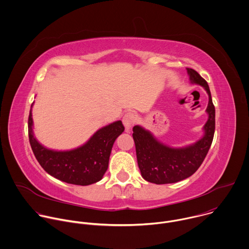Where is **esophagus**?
Returning a JSON list of instances; mask_svg holds the SVG:
<instances>
[{"instance_id":"1","label":"esophagus","mask_w":249,"mask_h":249,"mask_svg":"<svg viewBox=\"0 0 249 249\" xmlns=\"http://www.w3.org/2000/svg\"><path fill=\"white\" fill-rule=\"evenodd\" d=\"M122 121H123V124H124L125 128L126 129H130V128H132L134 126V124L136 122V116H135V114L133 112L128 111L123 116Z\"/></svg>"}]
</instances>
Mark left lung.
Masks as SVG:
<instances>
[{
	"instance_id": "left-lung-1",
	"label": "left lung",
	"mask_w": 249,
	"mask_h": 249,
	"mask_svg": "<svg viewBox=\"0 0 249 249\" xmlns=\"http://www.w3.org/2000/svg\"><path fill=\"white\" fill-rule=\"evenodd\" d=\"M190 80L205 89L209 95L207 113L204 125V136L196 143L183 147L172 148L160 142L149 131L137 125L133 128L138 164L144 180L157 185L171 184L192 176L202 164L210 149L215 128V109L213 104L208 83L192 69L187 68Z\"/></svg>"
}]
</instances>
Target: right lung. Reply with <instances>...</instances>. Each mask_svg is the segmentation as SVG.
I'll return each mask as SVG.
<instances>
[{
  "mask_svg": "<svg viewBox=\"0 0 249 249\" xmlns=\"http://www.w3.org/2000/svg\"><path fill=\"white\" fill-rule=\"evenodd\" d=\"M28 128L31 147L43 169L62 182L79 186L91 185L103 178L108 166L112 145L124 131L122 122L115 121L101 128L88 142L76 149L54 151L47 149L35 138L32 108Z\"/></svg>",
  "mask_w": 249,
  "mask_h": 249,
  "instance_id": "right-lung-1",
  "label": "right lung"
}]
</instances>
